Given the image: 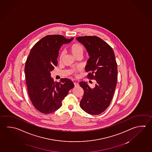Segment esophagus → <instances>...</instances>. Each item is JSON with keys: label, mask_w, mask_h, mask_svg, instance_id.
<instances>
[{"label": "esophagus", "mask_w": 152, "mask_h": 152, "mask_svg": "<svg viewBox=\"0 0 152 152\" xmlns=\"http://www.w3.org/2000/svg\"><path fill=\"white\" fill-rule=\"evenodd\" d=\"M74 85H75V87H77V86H79V83H74Z\"/></svg>", "instance_id": "esophagus-1"}]
</instances>
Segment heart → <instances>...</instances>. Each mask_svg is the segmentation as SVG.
Segmentation results:
<instances>
[{
	"instance_id": "1",
	"label": "heart",
	"mask_w": 152,
	"mask_h": 152,
	"mask_svg": "<svg viewBox=\"0 0 152 152\" xmlns=\"http://www.w3.org/2000/svg\"><path fill=\"white\" fill-rule=\"evenodd\" d=\"M69 51L72 53L73 56H75V58L79 56H83V53L84 51V48L81 44L79 43H75L73 44H71L69 48ZM64 53L61 52L59 55V61H61L63 58ZM80 71V69L79 68L72 69L70 70V73L73 75L75 77H77V73L78 72Z\"/></svg>"
}]
</instances>
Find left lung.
Segmentation results:
<instances>
[{
	"label": "left lung",
	"instance_id": "left-lung-1",
	"mask_svg": "<svg viewBox=\"0 0 152 152\" xmlns=\"http://www.w3.org/2000/svg\"><path fill=\"white\" fill-rule=\"evenodd\" d=\"M78 41L85 47L90 58L85 70L87 77L96 80L94 88L86 82L79 83L84 93L80 107L87 113L99 115L110 105L116 89L117 64L112 48L102 39L96 36L77 37Z\"/></svg>",
	"mask_w": 152,
	"mask_h": 152
}]
</instances>
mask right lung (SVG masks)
Returning a JSON list of instances; mask_svg holds the SVG:
<instances>
[{"label": "right lung", "mask_w": 152, "mask_h": 152, "mask_svg": "<svg viewBox=\"0 0 152 152\" xmlns=\"http://www.w3.org/2000/svg\"><path fill=\"white\" fill-rule=\"evenodd\" d=\"M73 39H66L60 35L44 36L31 48L26 60L25 71L28 93L34 107L41 113H52L61 108L62 101L75 86L67 78L55 82L50 73L57 65L61 46Z\"/></svg>", "instance_id": "add662e5"}]
</instances>
